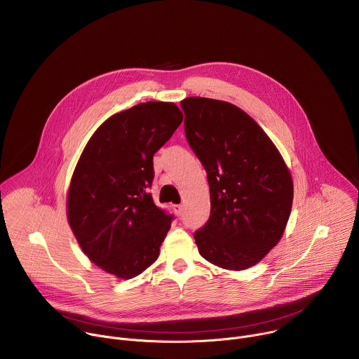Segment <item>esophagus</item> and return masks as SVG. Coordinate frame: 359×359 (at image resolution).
<instances>
[{
  "instance_id": "34e87169",
  "label": "esophagus",
  "mask_w": 359,
  "mask_h": 359,
  "mask_svg": "<svg viewBox=\"0 0 359 359\" xmlns=\"http://www.w3.org/2000/svg\"><path fill=\"white\" fill-rule=\"evenodd\" d=\"M175 213H176V216H182L183 215V206H182V204H177V206H175Z\"/></svg>"
}]
</instances>
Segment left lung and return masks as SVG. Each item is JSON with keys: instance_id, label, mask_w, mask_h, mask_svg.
I'll return each instance as SVG.
<instances>
[{"instance_id": "obj_1", "label": "left lung", "mask_w": 359, "mask_h": 359, "mask_svg": "<svg viewBox=\"0 0 359 359\" xmlns=\"http://www.w3.org/2000/svg\"><path fill=\"white\" fill-rule=\"evenodd\" d=\"M184 132L206 169L210 217L194 233L198 252L224 270H245L281 240L294 186L281 153L250 115L230 102H180Z\"/></svg>"}]
</instances>
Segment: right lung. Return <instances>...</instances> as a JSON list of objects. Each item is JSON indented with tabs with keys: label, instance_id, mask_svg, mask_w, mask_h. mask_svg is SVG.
<instances>
[{
	"label": "right lung",
	"instance_id": "obj_1",
	"mask_svg": "<svg viewBox=\"0 0 359 359\" xmlns=\"http://www.w3.org/2000/svg\"><path fill=\"white\" fill-rule=\"evenodd\" d=\"M183 121L173 102H144L115 114L88 140L68 196L69 227L99 269L129 280L159 257L173 216L153 203V155Z\"/></svg>",
	"mask_w": 359,
	"mask_h": 359
}]
</instances>
